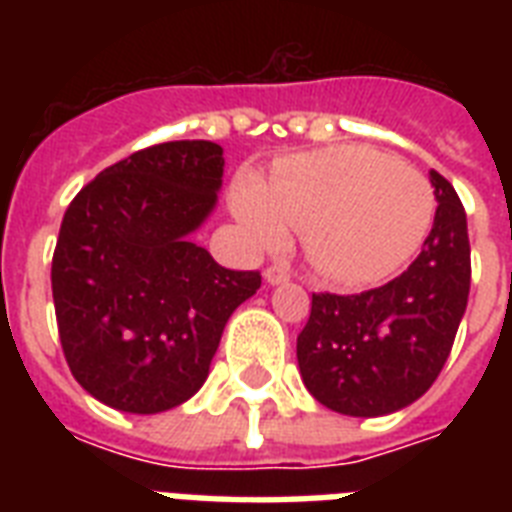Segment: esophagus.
<instances>
[{
    "label": "esophagus",
    "instance_id": "obj_1",
    "mask_svg": "<svg viewBox=\"0 0 512 512\" xmlns=\"http://www.w3.org/2000/svg\"><path fill=\"white\" fill-rule=\"evenodd\" d=\"M263 276L268 284H284V281L289 279V271L284 268V265H268Z\"/></svg>",
    "mask_w": 512,
    "mask_h": 512
}]
</instances>
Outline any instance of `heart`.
I'll return each mask as SVG.
<instances>
[{
  "instance_id": "1",
  "label": "heart",
  "mask_w": 512,
  "mask_h": 512,
  "mask_svg": "<svg viewBox=\"0 0 512 512\" xmlns=\"http://www.w3.org/2000/svg\"><path fill=\"white\" fill-rule=\"evenodd\" d=\"M231 207L257 247L279 249L289 228L313 271L366 287L398 273L430 236L436 188L425 172L369 146H329L287 156L265 185L233 183Z\"/></svg>"
}]
</instances>
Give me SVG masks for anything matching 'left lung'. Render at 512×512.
<instances>
[{"mask_svg":"<svg viewBox=\"0 0 512 512\" xmlns=\"http://www.w3.org/2000/svg\"><path fill=\"white\" fill-rule=\"evenodd\" d=\"M436 220L409 268L361 295L316 292L297 335L305 388L332 412L404 409L444 369L470 292L468 217L452 183L430 170Z\"/></svg>","mask_w":512,"mask_h":512,"instance_id":"obj_1","label":"left lung"}]
</instances>
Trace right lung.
Returning a JSON list of instances; mask_svg holds the SVG:
<instances>
[{"label": "right lung", "mask_w": 512, "mask_h": 512, "mask_svg": "<svg viewBox=\"0 0 512 512\" xmlns=\"http://www.w3.org/2000/svg\"><path fill=\"white\" fill-rule=\"evenodd\" d=\"M223 148L172 140L111 164L68 204L52 300L68 369L119 412L156 414L196 393L260 271H228L191 233L215 209Z\"/></svg>", "instance_id": "add662e5"}]
</instances>
